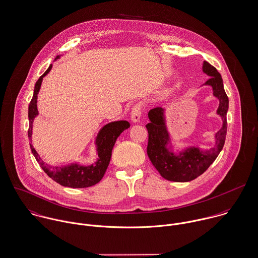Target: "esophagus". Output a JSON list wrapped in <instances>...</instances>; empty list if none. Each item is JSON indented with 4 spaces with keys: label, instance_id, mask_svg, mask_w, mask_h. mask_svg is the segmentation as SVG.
I'll list each match as a JSON object with an SVG mask.
<instances>
[{
    "label": "esophagus",
    "instance_id": "34e87169",
    "mask_svg": "<svg viewBox=\"0 0 258 258\" xmlns=\"http://www.w3.org/2000/svg\"><path fill=\"white\" fill-rule=\"evenodd\" d=\"M142 104L137 103L133 108H132V112H131V118L133 122H138L141 118V114H142Z\"/></svg>",
    "mask_w": 258,
    "mask_h": 258
}]
</instances>
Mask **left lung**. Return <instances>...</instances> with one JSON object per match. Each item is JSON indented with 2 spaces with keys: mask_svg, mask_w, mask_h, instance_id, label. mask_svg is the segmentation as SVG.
Wrapping results in <instances>:
<instances>
[{
  "mask_svg": "<svg viewBox=\"0 0 258 258\" xmlns=\"http://www.w3.org/2000/svg\"><path fill=\"white\" fill-rule=\"evenodd\" d=\"M203 71L210 78L205 85L210 86L213 96L219 100L217 114L222 118V126L215 134V147L210 150H201L192 147L175 155L171 152L169 134L165 124L164 109L155 107L149 111L150 122L146 125L149 132L148 155L160 175L170 181L186 182L203 174L221 152L227 131L226 113L228 110V98L225 94L222 78L217 70L209 62L204 61Z\"/></svg>",
  "mask_w": 258,
  "mask_h": 258,
  "instance_id": "left-lung-1",
  "label": "left lung"
}]
</instances>
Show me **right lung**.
I'll return each mask as SVG.
<instances>
[{"instance_id":"add662e5","label":"right lung","mask_w":258,"mask_h":258,"mask_svg":"<svg viewBox=\"0 0 258 258\" xmlns=\"http://www.w3.org/2000/svg\"><path fill=\"white\" fill-rule=\"evenodd\" d=\"M57 55L55 57L58 58ZM52 70V64L48 68V70L40 77L35 85L34 95L31 103L29 104V131L28 137L32 140V132H33V121L34 118L38 115V107H37V101H38V94L41 89V85L43 82V78L49 74ZM131 126L130 122L126 120H117L112 121L105 124L103 128L99 132L97 139H96V146L99 158L94 164L91 165H81L79 163H71L66 166H52L45 163L40 155L34 149L33 145L30 144L31 150L34 156L36 157L37 161L43 168V170L52 178L55 182L62 186L73 187V188H84L89 187L92 185L97 184L104 175V172L108 166L110 157H111V151L115 144L116 139L119 135L126 128Z\"/></svg>"}]
</instances>
